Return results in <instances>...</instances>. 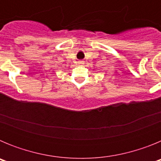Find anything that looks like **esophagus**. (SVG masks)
Listing matches in <instances>:
<instances>
[{
    "instance_id": "34e87169",
    "label": "esophagus",
    "mask_w": 161,
    "mask_h": 161,
    "mask_svg": "<svg viewBox=\"0 0 161 161\" xmlns=\"http://www.w3.org/2000/svg\"><path fill=\"white\" fill-rule=\"evenodd\" d=\"M78 64H79L80 65L84 64V61L83 60H79V61H78Z\"/></svg>"
}]
</instances>
